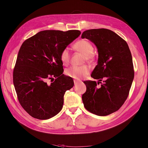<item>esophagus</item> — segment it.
I'll return each instance as SVG.
<instances>
[{"mask_svg":"<svg viewBox=\"0 0 148 148\" xmlns=\"http://www.w3.org/2000/svg\"><path fill=\"white\" fill-rule=\"evenodd\" d=\"M81 82H81V81H79V80L74 79V84H75V85H77V84H79Z\"/></svg>","mask_w":148,"mask_h":148,"instance_id":"esophagus-1","label":"esophagus"}]
</instances>
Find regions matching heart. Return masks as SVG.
Segmentation results:
<instances>
[{"mask_svg": "<svg viewBox=\"0 0 148 148\" xmlns=\"http://www.w3.org/2000/svg\"><path fill=\"white\" fill-rule=\"evenodd\" d=\"M73 49L77 51L83 53L84 60H92L94 59L92 44L86 39H80L76 42L73 46ZM60 59L62 63L65 65H68L70 60V53L67 48L62 50L60 54ZM89 68L86 65L82 66H73L65 70V74L69 77L77 79H81L89 73Z\"/></svg>", "mask_w": 148, "mask_h": 148, "instance_id": "obj_1", "label": "heart"}]
</instances>
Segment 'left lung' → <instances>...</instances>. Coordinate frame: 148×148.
I'll use <instances>...</instances> for the list:
<instances>
[{
  "label": "left lung",
  "instance_id": "obj_1",
  "mask_svg": "<svg viewBox=\"0 0 148 148\" xmlns=\"http://www.w3.org/2000/svg\"><path fill=\"white\" fill-rule=\"evenodd\" d=\"M82 38L95 44L98 51L97 65L91 77L105 80L84 82L86 91L82 96L84 106L90 112L99 116L117 111L127 100L134 78L132 56L127 42L108 29L84 31ZM100 82V88L97 84Z\"/></svg>",
  "mask_w": 148,
  "mask_h": 148
}]
</instances>
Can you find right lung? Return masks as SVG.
Returning a JSON list of instances; mask_svg holds the SVG:
<instances>
[{"label":"right lung","mask_w":148,"mask_h":148,"mask_svg":"<svg viewBox=\"0 0 148 148\" xmlns=\"http://www.w3.org/2000/svg\"><path fill=\"white\" fill-rule=\"evenodd\" d=\"M80 34L79 30H45L22 44L13 82L20 105L31 117L46 120L62 110L65 91L74 83L63 74L60 54Z\"/></svg>","instance_id":"obj_1"}]
</instances>
